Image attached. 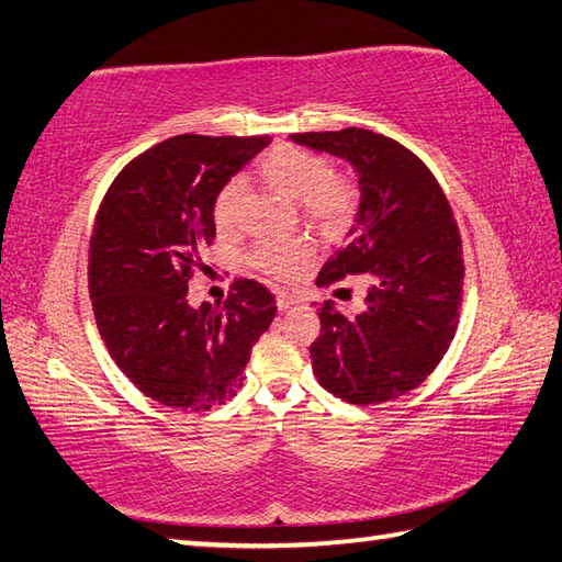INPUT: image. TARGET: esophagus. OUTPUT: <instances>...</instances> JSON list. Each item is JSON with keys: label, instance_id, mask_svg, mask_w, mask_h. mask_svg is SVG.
<instances>
[{"label": "esophagus", "instance_id": "obj_1", "mask_svg": "<svg viewBox=\"0 0 562 562\" xmlns=\"http://www.w3.org/2000/svg\"><path fill=\"white\" fill-rule=\"evenodd\" d=\"M294 304H297V300H294L292 294H288V292H280V294H278V310H280V312L292 310Z\"/></svg>", "mask_w": 562, "mask_h": 562}]
</instances>
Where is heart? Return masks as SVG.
I'll use <instances>...</instances> for the list:
<instances>
[{
  "mask_svg": "<svg viewBox=\"0 0 562 562\" xmlns=\"http://www.w3.org/2000/svg\"><path fill=\"white\" fill-rule=\"evenodd\" d=\"M260 176L278 193L300 201L304 215L327 231L345 225L355 211V186L331 176L327 160L297 146H278L260 160ZM243 195V180L233 178L221 188L213 203V217L221 231L235 221V207ZM310 245L304 240L260 243L252 252V265L274 278H292L307 260Z\"/></svg>",
  "mask_w": 562,
  "mask_h": 562,
  "instance_id": "obj_1",
  "label": "heart"
}]
</instances>
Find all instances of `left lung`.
I'll list each match as a JSON object with an SVG mask.
<instances>
[{
    "mask_svg": "<svg viewBox=\"0 0 562 562\" xmlns=\"http://www.w3.org/2000/svg\"><path fill=\"white\" fill-rule=\"evenodd\" d=\"M290 138L347 160L359 180L355 225L317 284L349 274L369 282L359 315H341L335 302L319 307L312 372L341 402H392L434 372L459 325L463 258L451 205L431 170L382 133L345 128Z\"/></svg>",
    "mask_w": 562,
    "mask_h": 562,
    "instance_id": "obj_1",
    "label": "left lung"
}]
</instances>
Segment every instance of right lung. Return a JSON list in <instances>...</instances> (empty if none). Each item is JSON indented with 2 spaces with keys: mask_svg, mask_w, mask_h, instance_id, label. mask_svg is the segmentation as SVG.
<instances>
[{
  "mask_svg": "<svg viewBox=\"0 0 562 562\" xmlns=\"http://www.w3.org/2000/svg\"><path fill=\"white\" fill-rule=\"evenodd\" d=\"M268 136L168 138L113 180L93 223L89 292L111 359L164 406L205 412L243 386L252 345L272 325L274 297L237 280L225 304L190 307L188 280L213 245L221 188Z\"/></svg>",
  "mask_w": 562,
  "mask_h": 562,
  "instance_id": "right-lung-1",
  "label": "right lung"
}]
</instances>
